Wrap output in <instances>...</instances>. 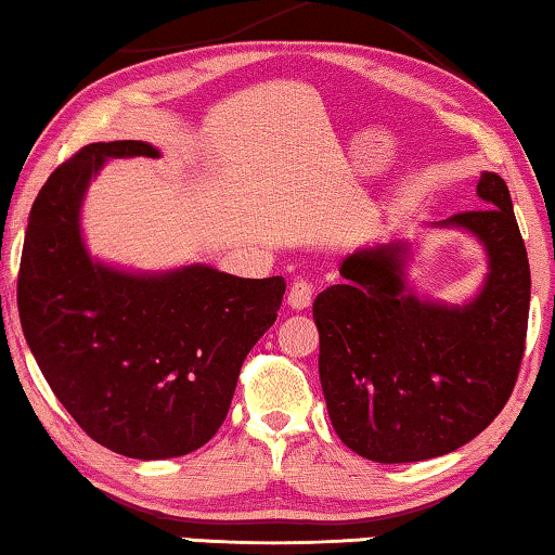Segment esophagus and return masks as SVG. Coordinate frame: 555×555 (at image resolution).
Returning <instances> with one entry per match:
<instances>
[{
  "label": "esophagus",
  "instance_id": "34e87169",
  "mask_svg": "<svg viewBox=\"0 0 555 555\" xmlns=\"http://www.w3.org/2000/svg\"><path fill=\"white\" fill-rule=\"evenodd\" d=\"M311 284H306L304 279H294L292 286H288V294H286V304L292 306L294 311H304L311 306Z\"/></svg>",
  "mask_w": 555,
  "mask_h": 555
}]
</instances>
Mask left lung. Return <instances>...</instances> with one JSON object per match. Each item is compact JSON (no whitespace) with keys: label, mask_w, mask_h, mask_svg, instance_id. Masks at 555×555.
I'll list each match as a JSON object with an SVG mask.
<instances>
[{"label":"left lung","mask_w":555,"mask_h":555,"mask_svg":"<svg viewBox=\"0 0 555 555\" xmlns=\"http://www.w3.org/2000/svg\"><path fill=\"white\" fill-rule=\"evenodd\" d=\"M481 211L426 224L466 231L483 246L486 276L461 304L418 296L411 244L353 251L344 284L313 301L319 376L338 438L376 463L443 456L506 406L524 359L531 269L506 181L481 171Z\"/></svg>","instance_id":"obj_1"}]
</instances>
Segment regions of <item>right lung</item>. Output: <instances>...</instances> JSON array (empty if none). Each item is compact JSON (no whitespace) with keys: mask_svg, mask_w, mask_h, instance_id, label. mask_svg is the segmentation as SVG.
<instances>
[{"mask_svg":"<svg viewBox=\"0 0 555 555\" xmlns=\"http://www.w3.org/2000/svg\"><path fill=\"white\" fill-rule=\"evenodd\" d=\"M129 156L156 159L159 149L89 144L47 179L29 214L16 304L29 351L72 418L114 453L162 461L202 449L224 424L286 281L94 259L81 234L87 189L106 162Z\"/></svg>","mask_w":555,"mask_h":555,"instance_id":"obj_1","label":"right lung"}]
</instances>
